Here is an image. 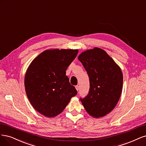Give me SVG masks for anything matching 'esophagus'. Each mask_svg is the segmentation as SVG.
I'll list each match as a JSON object with an SVG mask.
<instances>
[{
    "instance_id": "obj_1",
    "label": "esophagus",
    "mask_w": 146,
    "mask_h": 146,
    "mask_svg": "<svg viewBox=\"0 0 146 146\" xmlns=\"http://www.w3.org/2000/svg\"><path fill=\"white\" fill-rule=\"evenodd\" d=\"M75 88H76V90H77V91H78V90H79V86H75Z\"/></svg>"
}]
</instances>
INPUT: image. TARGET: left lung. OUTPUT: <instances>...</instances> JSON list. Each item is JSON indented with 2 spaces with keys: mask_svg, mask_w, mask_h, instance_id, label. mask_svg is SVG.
<instances>
[{
  "mask_svg": "<svg viewBox=\"0 0 146 146\" xmlns=\"http://www.w3.org/2000/svg\"><path fill=\"white\" fill-rule=\"evenodd\" d=\"M78 59L90 79L88 95L80 100L90 115L97 118L104 116L114 109L119 100L123 82L121 70L100 48L84 51Z\"/></svg>",
  "mask_w": 146,
  "mask_h": 146,
  "instance_id": "8db88e82",
  "label": "left lung"
}]
</instances>
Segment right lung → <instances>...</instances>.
Returning a JSON list of instances; mask_svg holds the SVG:
<instances>
[{"label":"right lung","instance_id":"right-lung-1","mask_svg":"<svg viewBox=\"0 0 146 146\" xmlns=\"http://www.w3.org/2000/svg\"><path fill=\"white\" fill-rule=\"evenodd\" d=\"M78 53V50H47L29 65L25 76V91L31 104L40 114L48 117L58 115L76 95L66 70Z\"/></svg>","mask_w":146,"mask_h":146}]
</instances>
